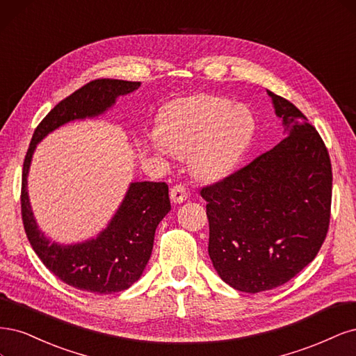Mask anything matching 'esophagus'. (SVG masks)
<instances>
[{"mask_svg": "<svg viewBox=\"0 0 356 356\" xmlns=\"http://www.w3.org/2000/svg\"><path fill=\"white\" fill-rule=\"evenodd\" d=\"M170 198L175 204H180L188 198V189L185 185H181V183H177L170 191Z\"/></svg>", "mask_w": 356, "mask_h": 356, "instance_id": "obj_1", "label": "esophagus"}]
</instances>
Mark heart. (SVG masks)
<instances>
[{"label":"heart","instance_id":"b5f03b06","mask_svg":"<svg viewBox=\"0 0 356 356\" xmlns=\"http://www.w3.org/2000/svg\"><path fill=\"white\" fill-rule=\"evenodd\" d=\"M164 146L191 155L193 171L204 180L223 177L244 154L254 131V118L244 106L211 95H193L171 105L159 125Z\"/></svg>","mask_w":356,"mask_h":356}]
</instances>
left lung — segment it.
Returning a JSON list of instances; mask_svg holds the SVG:
<instances>
[{
	"mask_svg": "<svg viewBox=\"0 0 356 356\" xmlns=\"http://www.w3.org/2000/svg\"><path fill=\"white\" fill-rule=\"evenodd\" d=\"M268 93L286 136L200 192L213 266L244 293L294 278L324 244L331 216L332 171L323 137L291 102Z\"/></svg>",
	"mask_w": 356,
	"mask_h": 356,
	"instance_id": "1",
	"label": "left lung"
}]
</instances>
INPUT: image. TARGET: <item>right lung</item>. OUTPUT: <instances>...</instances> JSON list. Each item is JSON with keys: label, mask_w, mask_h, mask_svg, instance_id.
Returning a JSON list of instances; mask_svg holds the SVG:
<instances>
[{"label": "right lung", "mask_w": 356, "mask_h": 356, "mask_svg": "<svg viewBox=\"0 0 356 356\" xmlns=\"http://www.w3.org/2000/svg\"><path fill=\"white\" fill-rule=\"evenodd\" d=\"M140 83L100 78L67 96L44 117L33 131L22 171L20 209L29 243L54 277L81 291L111 294L127 290L140 278L152 253L158 223L171 210L165 181H134L115 217L96 239L76 245L50 244L38 231L29 205L26 177L32 154L45 134L62 124L106 111L121 95Z\"/></svg>", "instance_id": "add662e5"}]
</instances>
